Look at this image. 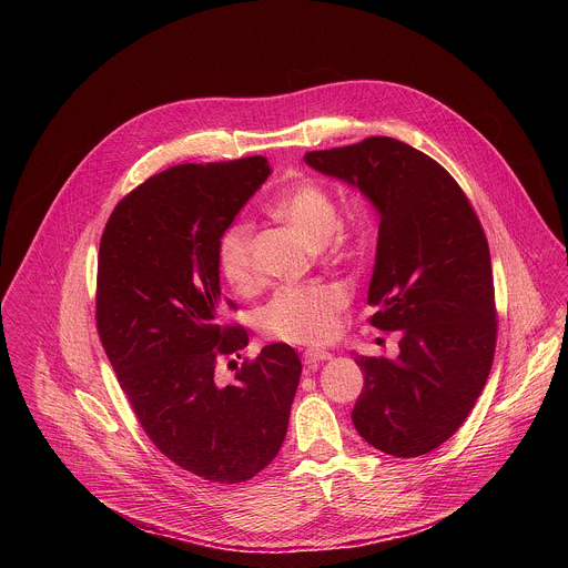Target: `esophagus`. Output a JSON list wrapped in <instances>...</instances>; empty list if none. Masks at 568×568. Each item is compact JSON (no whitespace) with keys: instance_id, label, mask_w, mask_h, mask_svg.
Returning a JSON list of instances; mask_svg holds the SVG:
<instances>
[{"instance_id":"1","label":"esophagus","mask_w":568,"mask_h":568,"mask_svg":"<svg viewBox=\"0 0 568 568\" xmlns=\"http://www.w3.org/2000/svg\"><path fill=\"white\" fill-rule=\"evenodd\" d=\"M329 358H332V354L325 352V349H306L304 352V363L308 367H315L317 363H324V361H329Z\"/></svg>"}]
</instances>
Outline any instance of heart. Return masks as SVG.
Returning <instances> with one entry per match:
<instances>
[{
  "instance_id": "1",
  "label": "heart",
  "mask_w": 568,
  "mask_h": 568,
  "mask_svg": "<svg viewBox=\"0 0 568 568\" xmlns=\"http://www.w3.org/2000/svg\"><path fill=\"white\" fill-rule=\"evenodd\" d=\"M268 212L297 230L315 246L329 244L345 251L347 232L338 223L336 205L329 192L315 181H300L277 194ZM219 266L223 277L241 293L257 284L253 264V236L246 223L232 225L219 243ZM347 306V293L338 284L284 286L262 311V327L268 336L297 345H317L329 341L338 329V315Z\"/></svg>"
}]
</instances>
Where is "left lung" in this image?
<instances>
[{
	"instance_id": "left-lung-1",
	"label": "left lung",
	"mask_w": 568,
	"mask_h": 568,
	"mask_svg": "<svg viewBox=\"0 0 568 568\" xmlns=\"http://www.w3.org/2000/svg\"><path fill=\"white\" fill-rule=\"evenodd\" d=\"M304 162L356 187L378 212L367 304L400 329L398 358L358 356V435L394 457H419L455 435L486 387L496 345L486 234L457 181L394 138L311 151Z\"/></svg>"
}]
</instances>
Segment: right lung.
<instances>
[{"mask_svg": "<svg viewBox=\"0 0 568 568\" xmlns=\"http://www.w3.org/2000/svg\"><path fill=\"white\" fill-rule=\"evenodd\" d=\"M268 174L262 155L172 165L115 205L100 239L95 322L120 387L163 455L212 484L275 459L302 376L297 352L273 343L232 385L214 378L216 358L248 343L219 324V243Z\"/></svg>", "mask_w": 568, "mask_h": 568, "instance_id": "add662e5", "label": "right lung"}]
</instances>
